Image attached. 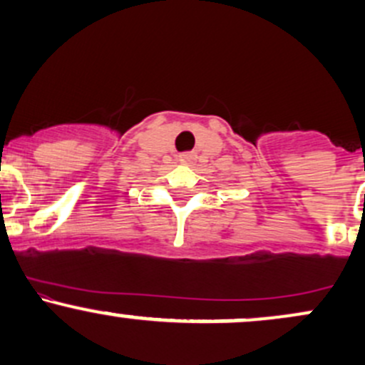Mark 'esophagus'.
<instances>
[{
  "label": "esophagus",
  "instance_id": "esophagus-1",
  "mask_svg": "<svg viewBox=\"0 0 365 365\" xmlns=\"http://www.w3.org/2000/svg\"><path fill=\"white\" fill-rule=\"evenodd\" d=\"M197 154L195 153H183L178 156V163L180 165H185V166H192L195 163Z\"/></svg>",
  "mask_w": 365,
  "mask_h": 365
}]
</instances>
